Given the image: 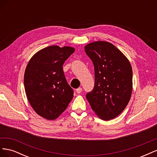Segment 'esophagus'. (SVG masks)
I'll use <instances>...</instances> for the list:
<instances>
[{"mask_svg": "<svg viewBox=\"0 0 157 157\" xmlns=\"http://www.w3.org/2000/svg\"><path fill=\"white\" fill-rule=\"evenodd\" d=\"M82 88H78L76 90V92H77V93H78V94H80V92H82Z\"/></svg>", "mask_w": 157, "mask_h": 157, "instance_id": "esophagus-1", "label": "esophagus"}]
</instances>
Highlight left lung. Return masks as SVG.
Here are the masks:
<instances>
[{
    "mask_svg": "<svg viewBox=\"0 0 157 157\" xmlns=\"http://www.w3.org/2000/svg\"><path fill=\"white\" fill-rule=\"evenodd\" d=\"M94 66L95 84L86 99L93 111L104 121L117 117L129 102L132 69L125 56L110 42L97 41L84 47Z\"/></svg>",
    "mask_w": 157,
    "mask_h": 157,
    "instance_id": "left-lung-1",
    "label": "left lung"
}]
</instances>
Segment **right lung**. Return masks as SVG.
I'll return each mask as SVG.
<instances>
[{"instance_id":"1","label":"right lung","mask_w":157,"mask_h":157,"mask_svg":"<svg viewBox=\"0 0 157 157\" xmlns=\"http://www.w3.org/2000/svg\"><path fill=\"white\" fill-rule=\"evenodd\" d=\"M74 52L72 47L50 46L38 52L27 65L24 75L27 98L38 115L48 120L58 118L73 98L63 65Z\"/></svg>"}]
</instances>
